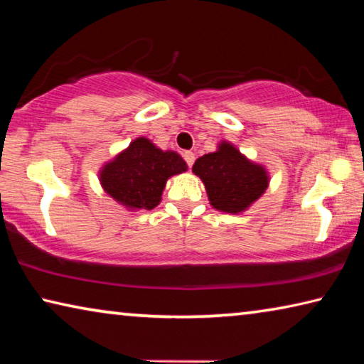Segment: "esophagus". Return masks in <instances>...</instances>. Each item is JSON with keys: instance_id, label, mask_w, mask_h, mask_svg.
I'll use <instances>...</instances> for the list:
<instances>
[{"instance_id": "obj_1", "label": "esophagus", "mask_w": 364, "mask_h": 364, "mask_svg": "<svg viewBox=\"0 0 364 364\" xmlns=\"http://www.w3.org/2000/svg\"><path fill=\"white\" fill-rule=\"evenodd\" d=\"M183 159H184V162L188 164V167H193V164H194V160H196L193 152H191V151H184V152H183Z\"/></svg>"}]
</instances>
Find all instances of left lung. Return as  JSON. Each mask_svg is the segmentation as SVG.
<instances>
[{"label":"left lung","mask_w":364,"mask_h":364,"mask_svg":"<svg viewBox=\"0 0 364 364\" xmlns=\"http://www.w3.org/2000/svg\"><path fill=\"white\" fill-rule=\"evenodd\" d=\"M193 171L205 184L212 207L226 213L247 210L269 183L264 167L250 162L226 141L218 151L197 159Z\"/></svg>","instance_id":"1"}]
</instances>
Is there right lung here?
<instances>
[{"instance_id":"add662e5","label":"right lung","mask_w":364,"mask_h":364,"mask_svg":"<svg viewBox=\"0 0 364 364\" xmlns=\"http://www.w3.org/2000/svg\"><path fill=\"white\" fill-rule=\"evenodd\" d=\"M188 165L180 154L162 151L147 138H136L100 173L106 193L132 210H152L162 199L170 176L183 173Z\"/></svg>"}]
</instances>
